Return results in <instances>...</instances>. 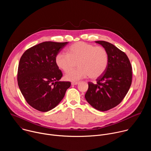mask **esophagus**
Listing matches in <instances>:
<instances>
[{
	"label": "esophagus",
	"mask_w": 151,
	"mask_h": 151,
	"mask_svg": "<svg viewBox=\"0 0 151 151\" xmlns=\"http://www.w3.org/2000/svg\"><path fill=\"white\" fill-rule=\"evenodd\" d=\"M78 83H79L78 82H72V85H76Z\"/></svg>",
	"instance_id": "1"
}]
</instances>
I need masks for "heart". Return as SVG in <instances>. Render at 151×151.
<instances>
[{
    "instance_id": "b5f03b06",
    "label": "heart",
    "mask_w": 151,
    "mask_h": 151,
    "mask_svg": "<svg viewBox=\"0 0 151 151\" xmlns=\"http://www.w3.org/2000/svg\"><path fill=\"white\" fill-rule=\"evenodd\" d=\"M76 63L79 68L71 71ZM55 63L63 72L71 71L64 76L67 81H76L87 76L96 79L106 71L109 63V55L102 47L78 42L68 49L67 53H58L55 57Z\"/></svg>"
}]
</instances>
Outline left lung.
<instances>
[{
  "instance_id": "left-lung-1",
  "label": "left lung",
  "mask_w": 151,
  "mask_h": 151,
  "mask_svg": "<svg viewBox=\"0 0 151 151\" xmlns=\"http://www.w3.org/2000/svg\"><path fill=\"white\" fill-rule=\"evenodd\" d=\"M108 52L109 63L96 84L88 82L86 100L100 111H108L118 105L130 88L132 68L127 55L109 42L96 41Z\"/></svg>"
}]
</instances>
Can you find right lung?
<instances>
[{
	"label": "right lung",
	"instance_id": "obj_1",
	"mask_svg": "<svg viewBox=\"0 0 151 151\" xmlns=\"http://www.w3.org/2000/svg\"><path fill=\"white\" fill-rule=\"evenodd\" d=\"M69 42H44L26 50L18 68L19 88L27 103L40 112L56 107L70 87V82L60 81L63 74L55 57Z\"/></svg>",
	"mask_w": 151,
	"mask_h": 151
}]
</instances>
